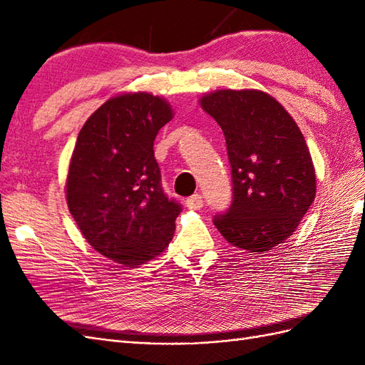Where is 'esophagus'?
Here are the masks:
<instances>
[{
  "instance_id": "34e87169",
  "label": "esophagus",
  "mask_w": 365,
  "mask_h": 365,
  "mask_svg": "<svg viewBox=\"0 0 365 365\" xmlns=\"http://www.w3.org/2000/svg\"><path fill=\"white\" fill-rule=\"evenodd\" d=\"M202 205H204L202 196L197 195V193L190 196V197H187V200H185V207L189 210H200V208H202Z\"/></svg>"
}]
</instances>
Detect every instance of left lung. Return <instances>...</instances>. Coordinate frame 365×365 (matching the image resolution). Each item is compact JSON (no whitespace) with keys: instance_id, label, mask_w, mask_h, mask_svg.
Masks as SVG:
<instances>
[{"instance_id":"obj_1","label":"left lung","mask_w":365,"mask_h":365,"mask_svg":"<svg viewBox=\"0 0 365 365\" xmlns=\"http://www.w3.org/2000/svg\"><path fill=\"white\" fill-rule=\"evenodd\" d=\"M200 105L222 128L233 202L215 216L219 233L248 252L269 251L292 236L315 200L317 176L300 128L260 90H216Z\"/></svg>"}]
</instances>
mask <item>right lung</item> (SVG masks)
Instances as JSON below:
<instances>
[{
    "label": "right lung",
    "mask_w": 365,
    "mask_h": 365,
    "mask_svg": "<svg viewBox=\"0 0 365 365\" xmlns=\"http://www.w3.org/2000/svg\"><path fill=\"white\" fill-rule=\"evenodd\" d=\"M173 118L165 98L117 94L77 135L65 196L82 236L97 252L137 267L169 247L181 205L161 189L153 157L158 130Z\"/></svg>",
    "instance_id": "add662e5"
}]
</instances>
